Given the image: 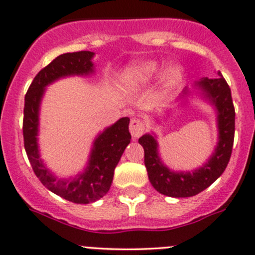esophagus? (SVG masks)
Wrapping results in <instances>:
<instances>
[{"label": "esophagus", "mask_w": 255, "mask_h": 255, "mask_svg": "<svg viewBox=\"0 0 255 255\" xmlns=\"http://www.w3.org/2000/svg\"><path fill=\"white\" fill-rule=\"evenodd\" d=\"M130 132H131V136H132L133 138H138L139 136L143 135L144 130H146V125H144V122L141 119H137V118H133V119H131L130 122Z\"/></svg>", "instance_id": "34e87169"}]
</instances>
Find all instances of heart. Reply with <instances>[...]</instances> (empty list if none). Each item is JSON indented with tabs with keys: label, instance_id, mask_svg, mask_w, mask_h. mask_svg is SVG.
Instances as JSON below:
<instances>
[{
	"label": "heart",
	"instance_id": "b5f03b06",
	"mask_svg": "<svg viewBox=\"0 0 255 255\" xmlns=\"http://www.w3.org/2000/svg\"><path fill=\"white\" fill-rule=\"evenodd\" d=\"M157 72H158V65H157V63H154V62L141 63V64H138L135 69L136 76H137L138 80H141V81L150 80V79H152L153 76L157 74ZM180 75H181V73H180L179 68L172 67V68H169V69L166 70L165 75H164V79H165L166 84L172 85L179 80Z\"/></svg>",
	"mask_w": 255,
	"mask_h": 255
}]
</instances>
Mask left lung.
Returning a JSON list of instances; mask_svg holds the SVG:
<instances>
[{
	"label": "left lung",
	"mask_w": 255,
	"mask_h": 255,
	"mask_svg": "<svg viewBox=\"0 0 255 255\" xmlns=\"http://www.w3.org/2000/svg\"><path fill=\"white\" fill-rule=\"evenodd\" d=\"M219 78H204L198 85L204 95L214 103L219 112V143L215 153L208 163L192 172H174L163 165L157 150V141L152 135H143L138 138L144 149V165L153 187L164 196L192 197L198 194L225 171L235 138V107L231 90L221 73Z\"/></svg>",
	"instance_id": "left-lung-1"
}]
</instances>
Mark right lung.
Returning a JSON list of instances; mask_svg holds the SVG:
<instances>
[{
	"mask_svg": "<svg viewBox=\"0 0 255 255\" xmlns=\"http://www.w3.org/2000/svg\"><path fill=\"white\" fill-rule=\"evenodd\" d=\"M94 52L80 51L64 53L40 70L30 84L25 95L23 118L24 148L37 179L45 187L62 198L78 204H87L102 198L111 188L114 169L130 143L128 118H122L96 138L89 166L84 174L72 180H58L43 166L37 149L39 106L45 86L67 75L92 73Z\"/></svg>",
	"mask_w": 255,
	"mask_h": 255,
	"instance_id": "1",
	"label": "right lung"
}]
</instances>
